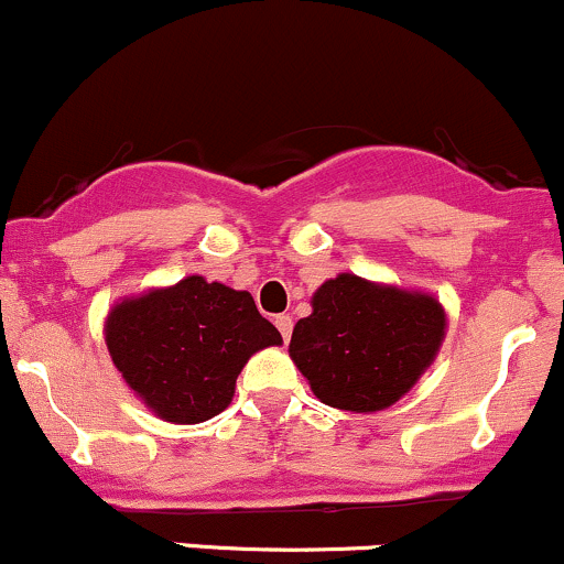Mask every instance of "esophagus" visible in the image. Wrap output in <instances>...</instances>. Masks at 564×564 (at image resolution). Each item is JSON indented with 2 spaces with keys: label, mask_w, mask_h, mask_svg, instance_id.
<instances>
[{
  "label": "esophagus",
  "mask_w": 564,
  "mask_h": 564,
  "mask_svg": "<svg viewBox=\"0 0 564 564\" xmlns=\"http://www.w3.org/2000/svg\"><path fill=\"white\" fill-rule=\"evenodd\" d=\"M274 325H276V330L282 333V338L290 340V333H293V316H290V314H276L274 316Z\"/></svg>",
  "instance_id": "esophagus-1"
}]
</instances>
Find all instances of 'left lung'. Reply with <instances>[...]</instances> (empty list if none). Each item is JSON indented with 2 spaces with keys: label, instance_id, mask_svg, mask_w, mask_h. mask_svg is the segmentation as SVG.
<instances>
[{
  "label": "left lung",
  "instance_id": "1",
  "mask_svg": "<svg viewBox=\"0 0 564 564\" xmlns=\"http://www.w3.org/2000/svg\"><path fill=\"white\" fill-rule=\"evenodd\" d=\"M299 319L290 357L322 402L351 413L394 404L434 362L445 312L432 295L404 293L340 274Z\"/></svg>",
  "mask_w": 564,
  "mask_h": 564
}]
</instances>
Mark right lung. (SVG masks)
Returning <instances> with one entry per match:
<instances>
[{
	"instance_id": "right-lung-1",
	"label": "right lung",
	"mask_w": 564,
	"mask_h": 564,
	"mask_svg": "<svg viewBox=\"0 0 564 564\" xmlns=\"http://www.w3.org/2000/svg\"><path fill=\"white\" fill-rule=\"evenodd\" d=\"M282 335L250 293L202 276L122 301L106 346L122 378L164 421L199 423L229 408L237 376Z\"/></svg>"
}]
</instances>
